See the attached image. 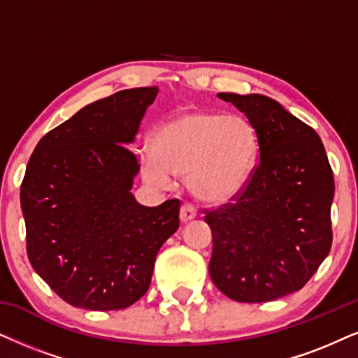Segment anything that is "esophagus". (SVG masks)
<instances>
[{"label": "esophagus", "mask_w": 358, "mask_h": 358, "mask_svg": "<svg viewBox=\"0 0 358 358\" xmlns=\"http://www.w3.org/2000/svg\"><path fill=\"white\" fill-rule=\"evenodd\" d=\"M194 218H196L194 208L192 205H183L182 210H180V220H182V223H188V221H192Z\"/></svg>", "instance_id": "1"}]
</instances>
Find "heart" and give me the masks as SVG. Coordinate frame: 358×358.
Instances as JSON below:
<instances>
[{
  "label": "heart",
  "instance_id": "1",
  "mask_svg": "<svg viewBox=\"0 0 358 358\" xmlns=\"http://www.w3.org/2000/svg\"><path fill=\"white\" fill-rule=\"evenodd\" d=\"M259 158V137L248 119L221 112L183 110L152 135V152L142 155V173L157 187L171 175L188 176L196 200L220 206L246 192Z\"/></svg>",
  "mask_w": 358,
  "mask_h": 358
}]
</instances>
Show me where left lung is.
<instances>
[{
  "instance_id": "left-lung-1",
  "label": "left lung",
  "mask_w": 358,
  "mask_h": 358,
  "mask_svg": "<svg viewBox=\"0 0 358 358\" xmlns=\"http://www.w3.org/2000/svg\"><path fill=\"white\" fill-rule=\"evenodd\" d=\"M256 129L259 162L233 205L210 211V275L238 302L287 296L314 275L332 246L334 175L322 140L274 99L220 92Z\"/></svg>"
}]
</instances>
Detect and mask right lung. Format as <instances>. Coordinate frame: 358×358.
<instances>
[{"instance_id": "add662e5", "label": "right lung", "mask_w": 358, "mask_h": 358, "mask_svg": "<svg viewBox=\"0 0 358 358\" xmlns=\"http://www.w3.org/2000/svg\"><path fill=\"white\" fill-rule=\"evenodd\" d=\"M158 94L127 89L80 108L36 145L21 185L28 257L61 299L119 310L150 286L157 252L178 229L180 201L138 205L129 145Z\"/></svg>"}]
</instances>
